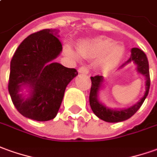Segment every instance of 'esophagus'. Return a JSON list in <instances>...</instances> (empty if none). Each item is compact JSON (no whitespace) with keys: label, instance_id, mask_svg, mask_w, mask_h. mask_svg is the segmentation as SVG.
Returning a JSON list of instances; mask_svg holds the SVG:
<instances>
[{"label":"esophagus","instance_id":"obj_1","mask_svg":"<svg viewBox=\"0 0 157 157\" xmlns=\"http://www.w3.org/2000/svg\"><path fill=\"white\" fill-rule=\"evenodd\" d=\"M78 72H80V73H85V74H88L89 73V70H88V68L85 67H82L78 69Z\"/></svg>","mask_w":157,"mask_h":157}]
</instances>
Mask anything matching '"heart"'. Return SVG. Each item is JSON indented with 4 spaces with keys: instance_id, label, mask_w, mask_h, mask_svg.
<instances>
[{
    "instance_id": "1",
    "label": "heart",
    "mask_w": 157,
    "mask_h": 157,
    "mask_svg": "<svg viewBox=\"0 0 157 157\" xmlns=\"http://www.w3.org/2000/svg\"><path fill=\"white\" fill-rule=\"evenodd\" d=\"M65 50L70 56L78 60L82 56L86 59H97V65L104 70H112L121 61L126 48L121 43L106 36L81 40L75 51L72 46L66 45Z\"/></svg>"
}]
</instances>
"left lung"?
<instances>
[{
  "instance_id": "left-lung-1",
  "label": "left lung",
  "mask_w": 157,
  "mask_h": 157,
  "mask_svg": "<svg viewBox=\"0 0 157 157\" xmlns=\"http://www.w3.org/2000/svg\"><path fill=\"white\" fill-rule=\"evenodd\" d=\"M134 63L137 67V72L144 77L145 78V91L141 99L135 103L134 105L131 106L126 109H111L108 108L99 100V93L101 89L104 87L105 78L103 76L97 75L95 77H90L91 79V88L90 92V105L92 109L93 113L97 115L99 119L106 122H121L128 120L134 114L139 108L142 106L143 102L148 96L150 85H151V78H150V71H149V62L146 55L138 48H133L132 49V56L129 60L121 65L119 69L125 67L126 65L130 63Z\"/></svg>"
}]
</instances>
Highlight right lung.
I'll return each mask as SVG.
<instances>
[{
  "label": "right lung",
  "instance_id": "right-lung-1",
  "mask_svg": "<svg viewBox=\"0 0 157 157\" xmlns=\"http://www.w3.org/2000/svg\"><path fill=\"white\" fill-rule=\"evenodd\" d=\"M58 36V31L51 29L31 34L19 44L11 60L12 101L23 116L36 121L56 117L67 86L78 75L76 69L55 61L62 51Z\"/></svg>",
  "mask_w": 157,
  "mask_h": 157
}]
</instances>
